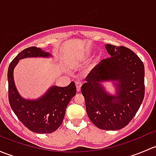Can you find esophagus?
<instances>
[{
    "mask_svg": "<svg viewBox=\"0 0 156 156\" xmlns=\"http://www.w3.org/2000/svg\"><path fill=\"white\" fill-rule=\"evenodd\" d=\"M75 84H76L77 91H78V92H80V91H81V86H82V84H81L80 81H76V82H75Z\"/></svg>",
    "mask_w": 156,
    "mask_h": 156,
    "instance_id": "obj_1",
    "label": "esophagus"
}]
</instances>
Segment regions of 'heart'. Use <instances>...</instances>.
Segmentation results:
<instances>
[{
    "mask_svg": "<svg viewBox=\"0 0 156 156\" xmlns=\"http://www.w3.org/2000/svg\"><path fill=\"white\" fill-rule=\"evenodd\" d=\"M84 59H86V58H84Z\"/></svg>",
    "mask_w": 156,
    "mask_h": 156,
    "instance_id": "obj_1",
    "label": "heart"
}]
</instances>
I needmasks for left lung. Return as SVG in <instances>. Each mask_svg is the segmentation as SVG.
Here are the masks:
<instances>
[{"label":"left lung","mask_w":156,"mask_h":156,"mask_svg":"<svg viewBox=\"0 0 156 156\" xmlns=\"http://www.w3.org/2000/svg\"><path fill=\"white\" fill-rule=\"evenodd\" d=\"M110 57L96 66L85 78L81 91L90 120L98 128L116 130L130 123L145 94L144 65L130 49L107 44ZM116 80V96L108 94L101 83Z\"/></svg>","instance_id":"obj_1"}]
</instances>
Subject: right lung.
Returning <instances> with one entry per match:
<instances>
[{
  "mask_svg": "<svg viewBox=\"0 0 156 156\" xmlns=\"http://www.w3.org/2000/svg\"><path fill=\"white\" fill-rule=\"evenodd\" d=\"M50 53L36 47H30L20 52L10 62L7 72L8 98L10 107L19 120L28 129L37 133H50L62 125L66 109L76 94L72 81L64 87L53 86L37 100H26L19 94L13 81V69L19 60L26 57H48Z\"/></svg>",
  "mask_w": 156,
  "mask_h": 156,
  "instance_id": "obj_1",
  "label": "right lung"
}]
</instances>
